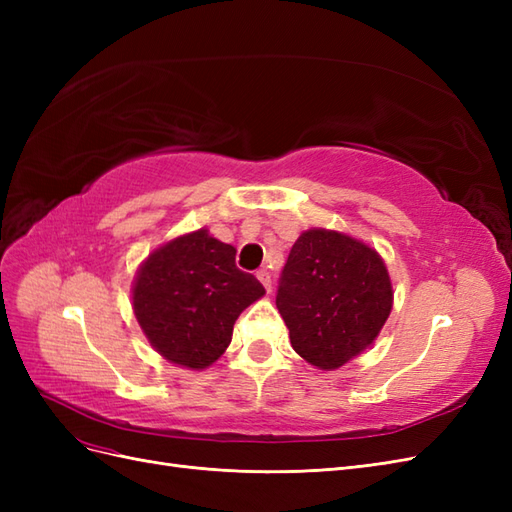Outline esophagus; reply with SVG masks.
<instances>
[{"mask_svg":"<svg viewBox=\"0 0 512 512\" xmlns=\"http://www.w3.org/2000/svg\"><path fill=\"white\" fill-rule=\"evenodd\" d=\"M256 277L260 280V284L267 288V292H271V273H269L267 269H260V271L256 273Z\"/></svg>","mask_w":512,"mask_h":512,"instance_id":"1","label":"esophagus"}]
</instances>
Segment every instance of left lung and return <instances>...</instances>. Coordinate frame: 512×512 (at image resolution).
<instances>
[{
  "mask_svg": "<svg viewBox=\"0 0 512 512\" xmlns=\"http://www.w3.org/2000/svg\"><path fill=\"white\" fill-rule=\"evenodd\" d=\"M275 305L294 352L333 371L376 342L393 309V284L374 247L346 232L309 228L288 254Z\"/></svg>",
  "mask_w": 512,
  "mask_h": 512,
  "instance_id": "1",
  "label": "left lung"
}]
</instances>
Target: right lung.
Returning <instances> with one entry per match:
<instances>
[{
	"mask_svg": "<svg viewBox=\"0 0 512 512\" xmlns=\"http://www.w3.org/2000/svg\"><path fill=\"white\" fill-rule=\"evenodd\" d=\"M237 250L200 228L156 247L138 267L132 309L166 361L200 371L226 352L232 324L265 288L235 265Z\"/></svg>",
	"mask_w": 512,
	"mask_h": 512,
	"instance_id": "1",
	"label": "right lung"
}]
</instances>
